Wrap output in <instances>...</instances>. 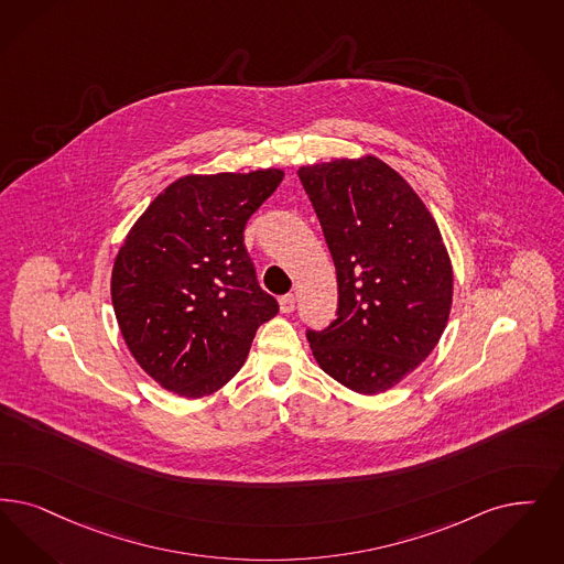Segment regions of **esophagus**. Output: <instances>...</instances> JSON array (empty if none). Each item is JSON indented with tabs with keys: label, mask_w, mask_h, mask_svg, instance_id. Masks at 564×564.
I'll return each instance as SVG.
<instances>
[{
	"label": "esophagus",
	"mask_w": 564,
	"mask_h": 564,
	"mask_svg": "<svg viewBox=\"0 0 564 564\" xmlns=\"http://www.w3.org/2000/svg\"><path fill=\"white\" fill-rule=\"evenodd\" d=\"M279 308H281V313H285V315L293 313V311H295V295H293V293L283 295V297L279 300Z\"/></svg>",
	"instance_id": "34e87169"
}]
</instances>
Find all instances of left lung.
I'll return each instance as SVG.
<instances>
[{"instance_id":"1","label":"left lung","mask_w":564,"mask_h":564,"mask_svg":"<svg viewBox=\"0 0 564 564\" xmlns=\"http://www.w3.org/2000/svg\"><path fill=\"white\" fill-rule=\"evenodd\" d=\"M297 176L338 274V316L308 329L311 350L336 382L380 394L426 361L447 327L449 253L429 207L382 159L302 165Z\"/></svg>"}]
</instances>
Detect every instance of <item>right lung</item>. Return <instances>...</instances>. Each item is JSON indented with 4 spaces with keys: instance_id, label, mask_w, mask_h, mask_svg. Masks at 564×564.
<instances>
[{
    "instance_id": "obj_1",
    "label": "right lung",
    "mask_w": 564,
    "mask_h": 564,
    "mask_svg": "<svg viewBox=\"0 0 564 564\" xmlns=\"http://www.w3.org/2000/svg\"><path fill=\"white\" fill-rule=\"evenodd\" d=\"M283 176L279 167L182 176L130 228L111 274L115 316L161 388L184 399L220 390L279 313L258 285L243 230Z\"/></svg>"
}]
</instances>
